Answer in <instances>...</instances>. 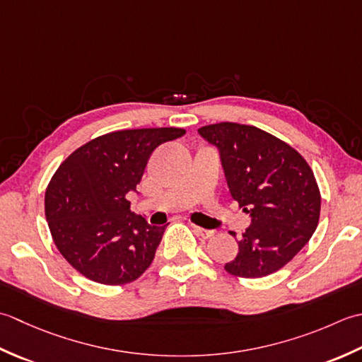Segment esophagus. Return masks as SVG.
I'll return each mask as SVG.
<instances>
[{
    "mask_svg": "<svg viewBox=\"0 0 362 362\" xmlns=\"http://www.w3.org/2000/svg\"><path fill=\"white\" fill-rule=\"evenodd\" d=\"M190 226H192V230H194V233L197 235H200V238H203V239H209L214 235V231H211V230H204V228L197 226V225H190Z\"/></svg>",
    "mask_w": 362,
    "mask_h": 362,
    "instance_id": "obj_1",
    "label": "esophagus"
}]
</instances>
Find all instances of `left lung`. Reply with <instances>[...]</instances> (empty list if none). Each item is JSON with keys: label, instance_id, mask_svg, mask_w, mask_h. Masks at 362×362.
<instances>
[{"label": "left lung", "instance_id": "obj_1", "mask_svg": "<svg viewBox=\"0 0 362 362\" xmlns=\"http://www.w3.org/2000/svg\"><path fill=\"white\" fill-rule=\"evenodd\" d=\"M198 132L220 150L231 195L252 216L225 270L239 278L275 274L319 225L320 190L313 168L289 144L252 124L222 122Z\"/></svg>", "mask_w": 362, "mask_h": 362}]
</instances>
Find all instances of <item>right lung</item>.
<instances>
[{"label": "right lung", "mask_w": 362, "mask_h": 362, "mask_svg": "<svg viewBox=\"0 0 362 362\" xmlns=\"http://www.w3.org/2000/svg\"><path fill=\"white\" fill-rule=\"evenodd\" d=\"M182 128L123 129L92 139L65 159L45 192V216L61 255L95 283L122 286L150 267L165 226L129 209L153 151Z\"/></svg>", "instance_id": "right-lung-1"}]
</instances>
